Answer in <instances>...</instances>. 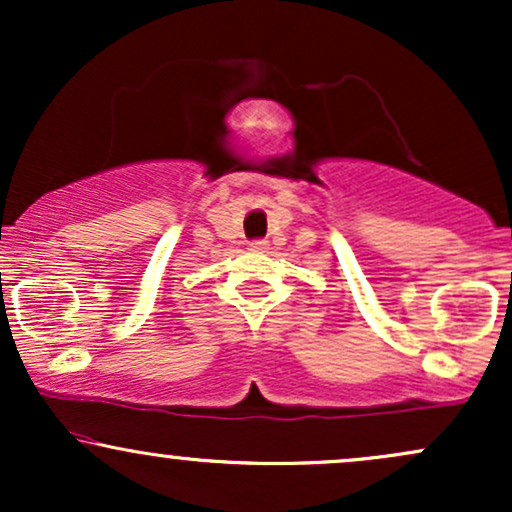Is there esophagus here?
Returning <instances> with one entry per match:
<instances>
[{"label":"esophagus","mask_w":512,"mask_h":512,"mask_svg":"<svg viewBox=\"0 0 512 512\" xmlns=\"http://www.w3.org/2000/svg\"><path fill=\"white\" fill-rule=\"evenodd\" d=\"M267 240H264V238H257V240H250V250L252 252H264V250H267Z\"/></svg>","instance_id":"34e87169"}]
</instances>
